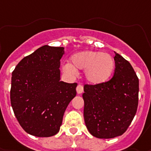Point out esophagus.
I'll return each mask as SVG.
<instances>
[{
    "instance_id": "obj_1",
    "label": "esophagus",
    "mask_w": 151,
    "mask_h": 151,
    "mask_svg": "<svg viewBox=\"0 0 151 151\" xmlns=\"http://www.w3.org/2000/svg\"><path fill=\"white\" fill-rule=\"evenodd\" d=\"M77 92L78 94L82 93L83 92V86L82 84H78V86H77Z\"/></svg>"
}]
</instances>
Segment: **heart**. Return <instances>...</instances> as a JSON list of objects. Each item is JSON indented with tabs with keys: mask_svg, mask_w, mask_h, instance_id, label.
I'll use <instances>...</instances> for the list:
<instances>
[{
	"mask_svg": "<svg viewBox=\"0 0 151 151\" xmlns=\"http://www.w3.org/2000/svg\"><path fill=\"white\" fill-rule=\"evenodd\" d=\"M115 68V61L109 54L99 51H83L70 58V64L63 66L65 73L75 74L77 69L85 70L86 81L92 84H101L110 78Z\"/></svg>",
	"mask_w": 151,
	"mask_h": 151,
	"instance_id": "b5f03b06",
	"label": "heart"
}]
</instances>
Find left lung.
I'll return each mask as SVG.
<instances>
[{
    "mask_svg": "<svg viewBox=\"0 0 151 151\" xmlns=\"http://www.w3.org/2000/svg\"><path fill=\"white\" fill-rule=\"evenodd\" d=\"M113 77L101 84L83 86L86 126L98 138H113L126 132L138 106L139 80L131 64L115 52Z\"/></svg>",
    "mask_w": 151,
    "mask_h": 151,
    "instance_id": "1",
    "label": "left lung"
}]
</instances>
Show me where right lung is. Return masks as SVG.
<instances>
[{
  "label": "right lung",
  "instance_id": "right-lung-1",
  "mask_svg": "<svg viewBox=\"0 0 151 151\" xmlns=\"http://www.w3.org/2000/svg\"><path fill=\"white\" fill-rule=\"evenodd\" d=\"M63 47L44 45L24 57L12 72L10 103L23 130L36 137L59 132L77 83L60 81Z\"/></svg>",
  "mask_w": 151,
  "mask_h": 151
}]
</instances>
